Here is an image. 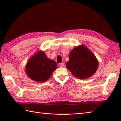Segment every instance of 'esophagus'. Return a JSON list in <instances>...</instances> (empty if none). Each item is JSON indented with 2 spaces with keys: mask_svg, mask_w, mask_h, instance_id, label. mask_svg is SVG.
Instances as JSON below:
<instances>
[{
  "mask_svg": "<svg viewBox=\"0 0 121 121\" xmlns=\"http://www.w3.org/2000/svg\"><path fill=\"white\" fill-rule=\"evenodd\" d=\"M59 66L60 67H64V63H61L59 64Z\"/></svg>",
  "mask_w": 121,
  "mask_h": 121,
  "instance_id": "obj_1",
  "label": "esophagus"
}]
</instances>
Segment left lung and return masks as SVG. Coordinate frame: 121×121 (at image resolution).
Here are the masks:
<instances>
[{
	"label": "left lung",
	"instance_id": "obj_1",
	"mask_svg": "<svg viewBox=\"0 0 121 121\" xmlns=\"http://www.w3.org/2000/svg\"><path fill=\"white\" fill-rule=\"evenodd\" d=\"M66 66L72 74L80 79L90 78L96 72L98 61L94 54L83 45L73 48L69 55Z\"/></svg>",
	"mask_w": 121,
	"mask_h": 121
}]
</instances>
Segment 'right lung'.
<instances>
[{
    "label": "right lung",
    "instance_id": "right-lung-1",
    "mask_svg": "<svg viewBox=\"0 0 121 121\" xmlns=\"http://www.w3.org/2000/svg\"><path fill=\"white\" fill-rule=\"evenodd\" d=\"M57 68V64L54 60L49 59L43 52L39 51L29 59L25 72L33 81L44 82L49 79Z\"/></svg>",
    "mask_w": 121,
    "mask_h": 121
}]
</instances>
